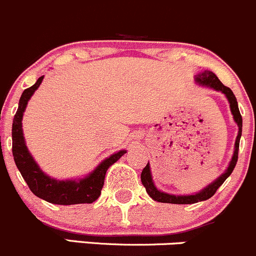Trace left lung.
I'll return each instance as SVG.
<instances>
[{
	"label": "left lung",
	"mask_w": 256,
	"mask_h": 256,
	"mask_svg": "<svg viewBox=\"0 0 256 256\" xmlns=\"http://www.w3.org/2000/svg\"><path fill=\"white\" fill-rule=\"evenodd\" d=\"M195 82H196L199 85L210 86L212 88V89H215L216 92H221L222 94H224V96L227 98L228 102H230V108L233 114V120H234V122L237 123L238 126V136L237 138H236L234 151H233L232 160H230V164H228L226 171L222 173L216 180H214L212 183L208 184L206 188L202 189L199 193H195L192 195H173V194H168V193H164V192L158 190L152 180V176H151V171H150V164L149 162H148L145 168L142 170L140 178H142V186H144L145 189H146V193L149 194L150 198H152L155 202H167V204H194V202H204V200L210 199V198L216 193L217 189L224 184V180L230 177V173H232L233 170H234L236 164H237L239 140H240V136H242V126H243V120H242L240 112H239V108H238L237 98H236V96L233 94L232 90H230V88H227L226 85L222 84L221 82H220V79L216 76V74L210 72V70H204V72L195 76Z\"/></svg>",
	"instance_id": "left-lung-1"
}]
</instances>
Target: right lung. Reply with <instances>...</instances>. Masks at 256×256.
I'll list each match as a JSON object with an SVG mask.
<instances>
[{
    "label": "right lung",
    "instance_id": "right-lung-1",
    "mask_svg": "<svg viewBox=\"0 0 256 256\" xmlns=\"http://www.w3.org/2000/svg\"><path fill=\"white\" fill-rule=\"evenodd\" d=\"M42 79L44 76L32 86L24 90L19 100L12 126V152L14 162L30 190L40 199L58 205L92 204L100 196L108 167L120 160L127 151L120 150L105 158L94 171L80 180H58L44 173L26 148L22 128V120L28 101L40 86Z\"/></svg>",
    "mask_w": 256,
    "mask_h": 256
}]
</instances>
